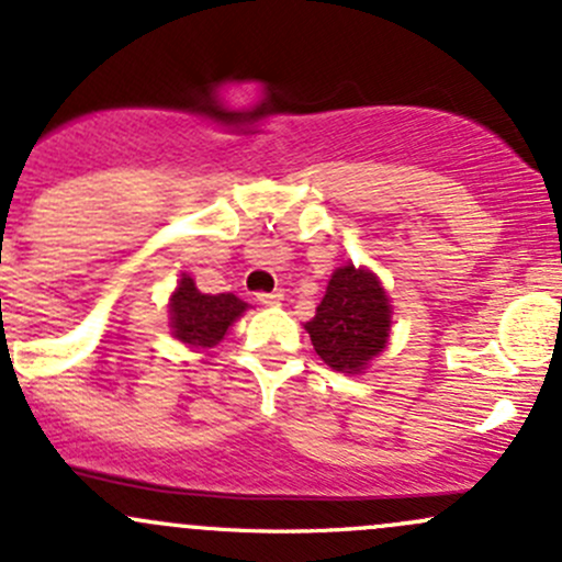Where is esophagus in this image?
I'll return each mask as SVG.
<instances>
[{
	"label": "esophagus",
	"mask_w": 562,
	"mask_h": 562,
	"mask_svg": "<svg viewBox=\"0 0 562 562\" xmlns=\"http://www.w3.org/2000/svg\"><path fill=\"white\" fill-rule=\"evenodd\" d=\"M282 293L280 291H274V293H258V301H261L263 306H280L282 304Z\"/></svg>",
	"instance_id": "1"
}]
</instances>
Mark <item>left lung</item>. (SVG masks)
Instances as JSON below:
<instances>
[{
    "mask_svg": "<svg viewBox=\"0 0 562 562\" xmlns=\"http://www.w3.org/2000/svg\"><path fill=\"white\" fill-rule=\"evenodd\" d=\"M315 352L339 374H363L371 360L385 352L393 328V304L380 277L366 266H336L306 323Z\"/></svg>",
    "mask_w": 562,
    "mask_h": 562,
    "instance_id": "8db88e82",
    "label": "left lung"
}]
</instances>
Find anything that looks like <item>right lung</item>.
<instances>
[{
	"label": "right lung",
	"mask_w": 562,
	"mask_h": 562,
	"mask_svg": "<svg viewBox=\"0 0 562 562\" xmlns=\"http://www.w3.org/2000/svg\"><path fill=\"white\" fill-rule=\"evenodd\" d=\"M241 299L234 293H202L191 274L182 271L177 288L169 296V328L180 345L193 352H210L226 339L228 328L247 312Z\"/></svg>",
	"instance_id": "1"
}]
</instances>
